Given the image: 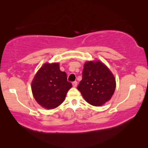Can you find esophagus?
I'll use <instances>...</instances> for the list:
<instances>
[{
	"instance_id": "esophagus-1",
	"label": "esophagus",
	"mask_w": 148,
	"mask_h": 148,
	"mask_svg": "<svg viewBox=\"0 0 148 148\" xmlns=\"http://www.w3.org/2000/svg\"><path fill=\"white\" fill-rule=\"evenodd\" d=\"M77 82H73V86L74 88H75V87H77Z\"/></svg>"
}]
</instances>
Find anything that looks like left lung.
I'll list each match as a JSON object with an SVG mask.
<instances>
[{
  "label": "left lung",
  "instance_id": "obj_1",
  "mask_svg": "<svg viewBox=\"0 0 148 148\" xmlns=\"http://www.w3.org/2000/svg\"><path fill=\"white\" fill-rule=\"evenodd\" d=\"M115 88L114 77L104 63L96 60L84 64L77 89L87 102L92 106H102L110 100Z\"/></svg>",
  "mask_w": 148,
  "mask_h": 148
}]
</instances>
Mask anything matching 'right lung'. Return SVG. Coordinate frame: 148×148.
<instances>
[{
  "instance_id": "obj_1",
  "label": "right lung",
  "mask_w": 148,
  "mask_h": 148,
  "mask_svg": "<svg viewBox=\"0 0 148 148\" xmlns=\"http://www.w3.org/2000/svg\"><path fill=\"white\" fill-rule=\"evenodd\" d=\"M71 87V83L67 82L66 73L60 70L58 62L44 64L32 82L34 98L46 109L55 108L61 104Z\"/></svg>"
}]
</instances>
